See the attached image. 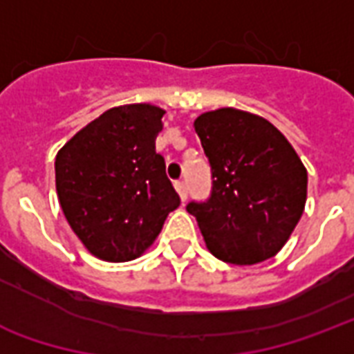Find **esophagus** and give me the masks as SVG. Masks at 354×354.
Listing matches in <instances>:
<instances>
[{
  "mask_svg": "<svg viewBox=\"0 0 354 354\" xmlns=\"http://www.w3.org/2000/svg\"><path fill=\"white\" fill-rule=\"evenodd\" d=\"M174 187H176L178 195H180V199H182V203H185V199H187V187H185V182H174Z\"/></svg>",
  "mask_w": 354,
  "mask_h": 354,
  "instance_id": "34e87169",
  "label": "esophagus"
}]
</instances>
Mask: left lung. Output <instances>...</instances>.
I'll return each mask as SVG.
<instances>
[{"instance_id": "obj_1", "label": "left lung", "mask_w": 354, "mask_h": 354, "mask_svg": "<svg viewBox=\"0 0 354 354\" xmlns=\"http://www.w3.org/2000/svg\"><path fill=\"white\" fill-rule=\"evenodd\" d=\"M212 167V195L189 203L218 260L254 266L286 245L304 214L307 170L286 136L263 117L235 108L195 119Z\"/></svg>"}]
</instances>
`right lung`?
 <instances>
[{"label":"right lung","instance_id":"obj_1","mask_svg":"<svg viewBox=\"0 0 354 354\" xmlns=\"http://www.w3.org/2000/svg\"><path fill=\"white\" fill-rule=\"evenodd\" d=\"M165 109L124 104L104 111L60 147L55 161L60 207L88 252L104 261L140 258L180 207L155 153Z\"/></svg>","mask_w":354,"mask_h":354}]
</instances>
